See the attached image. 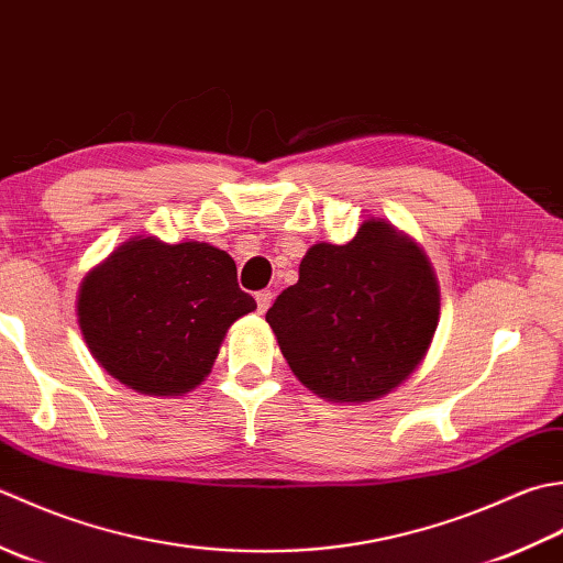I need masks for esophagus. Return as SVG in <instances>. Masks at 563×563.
I'll use <instances>...</instances> for the list:
<instances>
[{
  "instance_id": "34e87169",
  "label": "esophagus",
  "mask_w": 563,
  "mask_h": 563,
  "mask_svg": "<svg viewBox=\"0 0 563 563\" xmlns=\"http://www.w3.org/2000/svg\"><path fill=\"white\" fill-rule=\"evenodd\" d=\"M255 301H257V311L265 313L267 308L272 306V291H267V289L265 291H257L255 294Z\"/></svg>"
}]
</instances>
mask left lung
Segmentation results:
<instances>
[{
    "instance_id": "8db88e82",
    "label": "left lung",
    "mask_w": 563,
    "mask_h": 563,
    "mask_svg": "<svg viewBox=\"0 0 563 563\" xmlns=\"http://www.w3.org/2000/svg\"><path fill=\"white\" fill-rule=\"evenodd\" d=\"M284 360L335 404H369L426 360L440 323V284L416 240L366 218L345 245L316 243L298 282L267 311Z\"/></svg>"
}]
</instances>
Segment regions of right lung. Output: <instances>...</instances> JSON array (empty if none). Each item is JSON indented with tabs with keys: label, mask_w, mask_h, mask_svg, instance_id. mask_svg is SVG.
Instances as JSON below:
<instances>
[{
	"label": "right lung",
	"mask_w": 563,
	"mask_h": 563,
	"mask_svg": "<svg viewBox=\"0 0 563 563\" xmlns=\"http://www.w3.org/2000/svg\"><path fill=\"white\" fill-rule=\"evenodd\" d=\"M257 308L225 250L133 235L79 284L77 323L101 369L145 396H185Z\"/></svg>",
	"instance_id": "1"
}]
</instances>
